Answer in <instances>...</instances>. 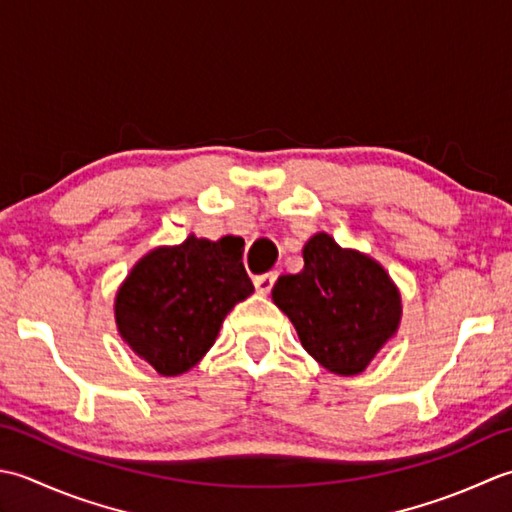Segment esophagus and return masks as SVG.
<instances>
[{
	"label": "esophagus",
	"mask_w": 512,
	"mask_h": 512,
	"mask_svg": "<svg viewBox=\"0 0 512 512\" xmlns=\"http://www.w3.org/2000/svg\"><path fill=\"white\" fill-rule=\"evenodd\" d=\"M276 278H278V274L276 271H269V274H263V276H256L254 278V285H256V291L258 294H269L271 291V287H274V283H276Z\"/></svg>",
	"instance_id": "1"
}]
</instances>
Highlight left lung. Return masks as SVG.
<instances>
[{
    "label": "left lung",
    "instance_id": "obj_1",
    "mask_svg": "<svg viewBox=\"0 0 512 512\" xmlns=\"http://www.w3.org/2000/svg\"><path fill=\"white\" fill-rule=\"evenodd\" d=\"M300 274L280 276L271 291L294 322L302 347L338 375L367 369L400 325V294L375 260L316 234L302 249Z\"/></svg>",
    "mask_w": 512,
    "mask_h": 512
}]
</instances>
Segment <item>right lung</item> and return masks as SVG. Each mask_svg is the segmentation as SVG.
<instances>
[{
	"label": "right lung",
	"mask_w": 512,
	"mask_h": 512,
	"mask_svg": "<svg viewBox=\"0 0 512 512\" xmlns=\"http://www.w3.org/2000/svg\"><path fill=\"white\" fill-rule=\"evenodd\" d=\"M241 243L187 236L143 256L121 285L114 318L123 340L161 375L201 360L236 302L254 291Z\"/></svg>",
	"instance_id": "right-lung-1"
}]
</instances>
